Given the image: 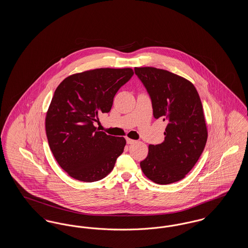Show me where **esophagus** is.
<instances>
[{"label":"esophagus","mask_w":248,"mask_h":248,"mask_svg":"<svg viewBox=\"0 0 248 248\" xmlns=\"http://www.w3.org/2000/svg\"><path fill=\"white\" fill-rule=\"evenodd\" d=\"M135 142H136V140H131L129 138H126V143H127V144H134Z\"/></svg>","instance_id":"obj_1"}]
</instances>
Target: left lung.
Returning <instances> with one entry per match:
<instances>
[{
    "label": "left lung",
    "instance_id": "obj_1",
    "mask_svg": "<svg viewBox=\"0 0 248 248\" xmlns=\"http://www.w3.org/2000/svg\"><path fill=\"white\" fill-rule=\"evenodd\" d=\"M135 73L151 96L154 118L167 123L164 142L149 145L142 172L157 184L177 182L197 163L207 140L200 96L192 83L170 71L141 67Z\"/></svg>",
    "mask_w": 248,
    "mask_h": 248
}]
</instances>
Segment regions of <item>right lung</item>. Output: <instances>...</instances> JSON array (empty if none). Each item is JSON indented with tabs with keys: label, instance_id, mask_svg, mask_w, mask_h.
Returning <instances> with one entry per match:
<instances>
[{
	"label": "right lung",
	"instance_id": "right-lung-1",
	"mask_svg": "<svg viewBox=\"0 0 248 248\" xmlns=\"http://www.w3.org/2000/svg\"><path fill=\"white\" fill-rule=\"evenodd\" d=\"M133 74L130 68L94 69L70 75L56 89L46 131L51 152L69 176L94 182L112 171L126 141L96 130L94 123L110 110L114 95Z\"/></svg>",
	"mask_w": 248,
	"mask_h": 248
}]
</instances>
